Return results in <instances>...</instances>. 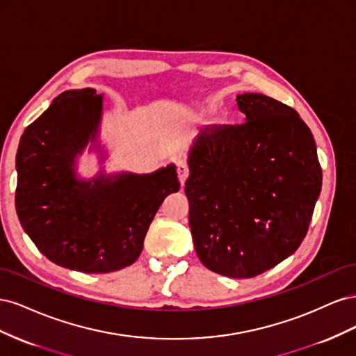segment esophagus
I'll use <instances>...</instances> for the list:
<instances>
[{
	"mask_svg": "<svg viewBox=\"0 0 356 356\" xmlns=\"http://www.w3.org/2000/svg\"><path fill=\"white\" fill-rule=\"evenodd\" d=\"M177 174H178L181 186H184L187 178H188V175H190V169H188V166L186 165V161H182V160L178 161V165H177Z\"/></svg>",
	"mask_w": 356,
	"mask_h": 356,
	"instance_id": "esophagus-1",
	"label": "esophagus"
}]
</instances>
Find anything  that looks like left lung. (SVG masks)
Listing matches in <instances>:
<instances>
[{
	"label": "left lung",
	"instance_id": "left-lung-1",
	"mask_svg": "<svg viewBox=\"0 0 356 356\" xmlns=\"http://www.w3.org/2000/svg\"><path fill=\"white\" fill-rule=\"evenodd\" d=\"M245 123L207 126L188 153L186 195L199 260L229 277H254L297 251L322 186L316 144L291 106L236 96Z\"/></svg>",
	"mask_w": 356,
	"mask_h": 356
}]
</instances>
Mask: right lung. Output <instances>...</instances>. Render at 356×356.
Returning a JSON list of instances; mask_svg holds the SVG:
<instances>
[{"label": "right lung", "instance_id": "obj_1", "mask_svg": "<svg viewBox=\"0 0 356 356\" xmlns=\"http://www.w3.org/2000/svg\"><path fill=\"white\" fill-rule=\"evenodd\" d=\"M101 115L95 89L63 92L25 129L16 154L24 230L50 261L84 273L134 264L161 202L179 190L175 165L148 175L75 177V157L96 141Z\"/></svg>", "mask_w": 356, "mask_h": 356}]
</instances>
